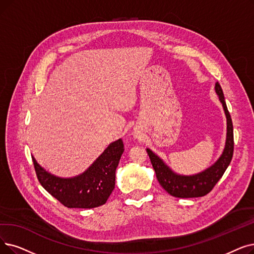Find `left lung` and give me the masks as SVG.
<instances>
[{
  "mask_svg": "<svg viewBox=\"0 0 254 254\" xmlns=\"http://www.w3.org/2000/svg\"><path fill=\"white\" fill-rule=\"evenodd\" d=\"M215 91L218 94L219 101L222 104L226 116V140L225 146L218 160L205 170L192 174L184 175L174 172L168 165L152 150L146 148L152 167L156 171L157 179L163 189L170 195L179 198L201 197L212 191L218 181L222 178L234 154V127L230 114L227 110L224 94L221 86L217 82Z\"/></svg>",
  "mask_w": 254,
  "mask_h": 254,
  "instance_id": "8db88e82",
  "label": "left lung"
}]
</instances>
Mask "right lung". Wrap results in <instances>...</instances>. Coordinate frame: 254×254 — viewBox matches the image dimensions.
Wrapping results in <instances>:
<instances>
[{"label":"right lung","instance_id":"right-lung-1","mask_svg":"<svg viewBox=\"0 0 254 254\" xmlns=\"http://www.w3.org/2000/svg\"><path fill=\"white\" fill-rule=\"evenodd\" d=\"M125 146L123 139L110 143L89 167L73 178H60L47 171L32 157L41 186L69 208L103 205L115 188V172Z\"/></svg>","mask_w":254,"mask_h":254}]
</instances>
